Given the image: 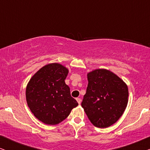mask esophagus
Wrapping results in <instances>:
<instances>
[{"label":"esophagus","instance_id":"34e87169","mask_svg":"<svg viewBox=\"0 0 150 150\" xmlns=\"http://www.w3.org/2000/svg\"><path fill=\"white\" fill-rule=\"evenodd\" d=\"M76 101L78 102V103H79V104L81 103V98H77L76 99Z\"/></svg>","mask_w":150,"mask_h":150}]
</instances>
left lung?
<instances>
[{
    "label": "left lung",
    "mask_w": 150,
    "mask_h": 150,
    "mask_svg": "<svg viewBox=\"0 0 150 150\" xmlns=\"http://www.w3.org/2000/svg\"><path fill=\"white\" fill-rule=\"evenodd\" d=\"M88 85L82 107L93 126L107 128L124 113L128 102V86L112 71L97 69L87 74Z\"/></svg>",
    "instance_id": "left-lung-1"
}]
</instances>
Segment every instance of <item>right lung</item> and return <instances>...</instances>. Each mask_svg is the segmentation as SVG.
<instances>
[{"label": "right lung", "instance_id": "right-lung-1", "mask_svg": "<svg viewBox=\"0 0 150 150\" xmlns=\"http://www.w3.org/2000/svg\"><path fill=\"white\" fill-rule=\"evenodd\" d=\"M68 71L60 63H50L39 69L27 84L26 99L28 107L44 124H59L79 105L65 83Z\"/></svg>", "mask_w": 150, "mask_h": 150}]
</instances>
